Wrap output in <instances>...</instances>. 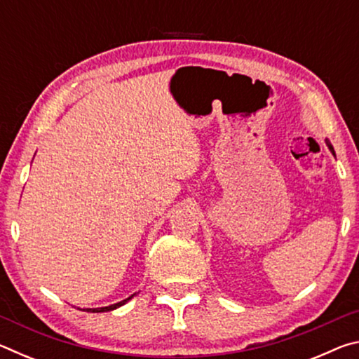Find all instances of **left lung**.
<instances>
[{
    "mask_svg": "<svg viewBox=\"0 0 359 359\" xmlns=\"http://www.w3.org/2000/svg\"><path fill=\"white\" fill-rule=\"evenodd\" d=\"M326 145H327V149H330V150H331V154H332L334 156H336V154H334V149H332V145H331V142H330V141H326Z\"/></svg>",
    "mask_w": 359,
    "mask_h": 359,
    "instance_id": "obj_1",
    "label": "left lung"
}]
</instances>
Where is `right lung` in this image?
Masks as SVG:
<instances>
[{
    "mask_svg": "<svg viewBox=\"0 0 359 359\" xmlns=\"http://www.w3.org/2000/svg\"><path fill=\"white\" fill-rule=\"evenodd\" d=\"M135 296H136V293H135V294H131L130 297H126V299H123V301L117 302V304H112V306H107V307H96V309H83V311H87V312H96V313H100V312H109V311H115V309L120 307V306H123V304L128 302V301L131 299V297H135Z\"/></svg>",
    "mask_w": 359,
    "mask_h": 359,
    "instance_id": "add662e5",
    "label": "right lung"
}]
</instances>
